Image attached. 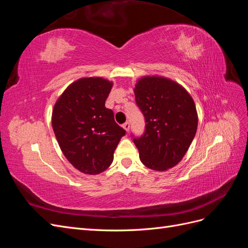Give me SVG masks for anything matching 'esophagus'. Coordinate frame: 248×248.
<instances>
[{
    "label": "esophagus",
    "instance_id": "obj_1",
    "mask_svg": "<svg viewBox=\"0 0 248 248\" xmlns=\"http://www.w3.org/2000/svg\"><path fill=\"white\" fill-rule=\"evenodd\" d=\"M123 128L128 132L129 131V129H130V124H129V122H125L124 124H123Z\"/></svg>",
    "mask_w": 248,
    "mask_h": 248
}]
</instances>
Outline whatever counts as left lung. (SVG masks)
Instances as JSON below:
<instances>
[{"instance_id":"left-lung-1","label":"left lung","mask_w":248,"mask_h":248,"mask_svg":"<svg viewBox=\"0 0 248 248\" xmlns=\"http://www.w3.org/2000/svg\"><path fill=\"white\" fill-rule=\"evenodd\" d=\"M134 95L146 123L142 136H132L140 161L154 170L175 167L197 132L198 114L193 99L182 86L161 77L141 78Z\"/></svg>"}]
</instances>
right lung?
<instances>
[{"label":"right lung","instance_id":"add662e5","mask_svg":"<svg viewBox=\"0 0 248 248\" xmlns=\"http://www.w3.org/2000/svg\"><path fill=\"white\" fill-rule=\"evenodd\" d=\"M112 82L102 78H84L67 88L52 110L51 124L63 154L84 174L106 170L126 131L107 108Z\"/></svg>","mask_w":248,"mask_h":248}]
</instances>
